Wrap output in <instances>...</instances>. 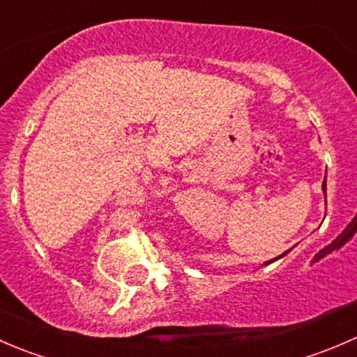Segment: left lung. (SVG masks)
<instances>
[{
  "label": "left lung",
  "instance_id": "obj_1",
  "mask_svg": "<svg viewBox=\"0 0 357 357\" xmlns=\"http://www.w3.org/2000/svg\"><path fill=\"white\" fill-rule=\"evenodd\" d=\"M321 188H323V193H325V199H326V176H325V179H323V185H321ZM287 252H290V250H287ZM287 252H283L282 255H278V257H275V259H271V261H268V262H264L266 266L268 264H271V262H275V261H278V259H282V257H285L287 255Z\"/></svg>",
  "mask_w": 357,
  "mask_h": 357
}]
</instances>
